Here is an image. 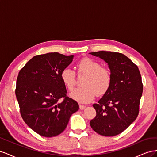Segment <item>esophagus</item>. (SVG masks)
Here are the masks:
<instances>
[{
  "instance_id": "1",
  "label": "esophagus",
  "mask_w": 157,
  "mask_h": 157,
  "mask_svg": "<svg viewBox=\"0 0 157 157\" xmlns=\"http://www.w3.org/2000/svg\"><path fill=\"white\" fill-rule=\"evenodd\" d=\"M86 105H79V107H80V109H81V110H83L84 109H85L86 108Z\"/></svg>"
}]
</instances>
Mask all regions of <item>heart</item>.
Here are the masks:
<instances>
[{"label":"heart","mask_w":157,"mask_h":157,"mask_svg":"<svg viewBox=\"0 0 157 157\" xmlns=\"http://www.w3.org/2000/svg\"><path fill=\"white\" fill-rule=\"evenodd\" d=\"M77 73L84 75L83 86L74 89L70 94V97L80 103L91 101L96 94L101 96L110 88L112 77L110 71L102 67L97 61L89 58H84L77 63ZM60 78L64 86L69 91L75 86L76 75L73 70L65 68L61 71Z\"/></svg>","instance_id":"obj_1"}]
</instances>
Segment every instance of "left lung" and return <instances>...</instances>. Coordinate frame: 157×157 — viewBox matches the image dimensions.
I'll return each mask as SVG.
<instances>
[{"label": "left lung", "instance_id": "left-lung-1", "mask_svg": "<svg viewBox=\"0 0 157 157\" xmlns=\"http://www.w3.org/2000/svg\"><path fill=\"white\" fill-rule=\"evenodd\" d=\"M108 64L112 81L110 88L93 107L96 116L90 126L98 134L114 136L121 134L138 115L143 84L137 66L125 55L99 51L89 53Z\"/></svg>", "mask_w": 157, "mask_h": 157}]
</instances>
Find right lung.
<instances>
[{"label": "right lung", "mask_w": 157, "mask_h": 157, "mask_svg": "<svg viewBox=\"0 0 157 157\" xmlns=\"http://www.w3.org/2000/svg\"><path fill=\"white\" fill-rule=\"evenodd\" d=\"M73 57L58 52L37 55L19 72L16 96L21 117L42 136L60 134L71 115L79 109L78 103L67 96L60 78L61 71L72 62Z\"/></svg>", "instance_id": "obj_1"}]
</instances>
